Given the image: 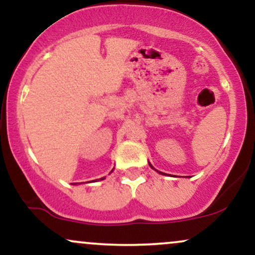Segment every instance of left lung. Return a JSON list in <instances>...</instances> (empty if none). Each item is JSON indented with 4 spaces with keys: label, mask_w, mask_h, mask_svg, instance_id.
Segmentation results:
<instances>
[{
    "label": "left lung",
    "mask_w": 255,
    "mask_h": 255,
    "mask_svg": "<svg viewBox=\"0 0 255 255\" xmlns=\"http://www.w3.org/2000/svg\"><path fill=\"white\" fill-rule=\"evenodd\" d=\"M150 166H151V168H152V165H151V164H150Z\"/></svg>",
    "instance_id": "obj_1"
}]
</instances>
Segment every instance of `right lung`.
I'll list each match as a JSON object with an SVG mask.
<instances>
[{
  "instance_id": "obj_1",
  "label": "right lung",
  "mask_w": 255,
  "mask_h": 255,
  "mask_svg": "<svg viewBox=\"0 0 255 255\" xmlns=\"http://www.w3.org/2000/svg\"><path fill=\"white\" fill-rule=\"evenodd\" d=\"M99 180H104V178H103V177H102V178H99Z\"/></svg>"
}]
</instances>
